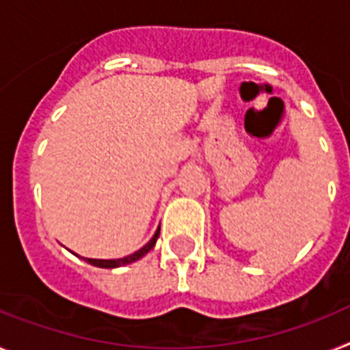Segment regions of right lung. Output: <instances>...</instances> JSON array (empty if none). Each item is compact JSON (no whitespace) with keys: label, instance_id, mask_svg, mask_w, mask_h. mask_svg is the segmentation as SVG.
<instances>
[{"label":"right lung","instance_id":"right-lung-1","mask_svg":"<svg viewBox=\"0 0 350 350\" xmlns=\"http://www.w3.org/2000/svg\"><path fill=\"white\" fill-rule=\"evenodd\" d=\"M158 237H160V228L156 230V234L152 235V239H150L144 248H140L138 252L127 255V257L124 258H109V260H107V258H84V260L92 264V266H98V268H118V266H126V264L135 262V260L142 258L146 254H149L150 250L154 248Z\"/></svg>","mask_w":350,"mask_h":350}]
</instances>
